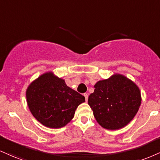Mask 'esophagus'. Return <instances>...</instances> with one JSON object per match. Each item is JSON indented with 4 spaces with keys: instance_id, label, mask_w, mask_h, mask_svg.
Segmentation results:
<instances>
[{
    "instance_id": "34e87169",
    "label": "esophagus",
    "mask_w": 160,
    "mask_h": 160,
    "mask_svg": "<svg viewBox=\"0 0 160 160\" xmlns=\"http://www.w3.org/2000/svg\"><path fill=\"white\" fill-rule=\"evenodd\" d=\"M84 97H85V99H86V101H88V94L87 93H85L84 94Z\"/></svg>"
}]
</instances>
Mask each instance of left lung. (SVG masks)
Here are the masks:
<instances>
[{
	"label": "left lung",
	"instance_id": "1",
	"mask_svg": "<svg viewBox=\"0 0 160 160\" xmlns=\"http://www.w3.org/2000/svg\"><path fill=\"white\" fill-rule=\"evenodd\" d=\"M141 94L131 80L115 74L95 85L88 103L98 124L108 130H118L134 118L141 105Z\"/></svg>",
	"mask_w": 160,
	"mask_h": 160
}]
</instances>
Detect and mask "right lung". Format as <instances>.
<instances>
[{"mask_svg": "<svg viewBox=\"0 0 160 160\" xmlns=\"http://www.w3.org/2000/svg\"><path fill=\"white\" fill-rule=\"evenodd\" d=\"M30 112L50 128L64 127L74 117L77 107L85 101L84 96L69 88L62 79L51 72L40 76L26 92Z\"/></svg>", "mask_w": 160, "mask_h": 160, "instance_id": "obj_1", "label": "right lung"}]
</instances>
